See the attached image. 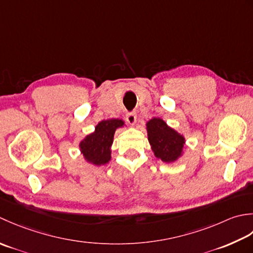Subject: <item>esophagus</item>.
<instances>
[{"instance_id": "34e87169", "label": "esophagus", "mask_w": 253, "mask_h": 253, "mask_svg": "<svg viewBox=\"0 0 253 253\" xmlns=\"http://www.w3.org/2000/svg\"><path fill=\"white\" fill-rule=\"evenodd\" d=\"M126 118V121L130 123L131 126L135 125V122H136V113L135 112H127Z\"/></svg>"}]
</instances>
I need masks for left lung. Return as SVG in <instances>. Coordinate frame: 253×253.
I'll use <instances>...</instances> for the list:
<instances>
[{"instance_id":"8db88e82","label":"left lung","mask_w":253,"mask_h":253,"mask_svg":"<svg viewBox=\"0 0 253 253\" xmlns=\"http://www.w3.org/2000/svg\"><path fill=\"white\" fill-rule=\"evenodd\" d=\"M148 142L156 158L164 163H173L182 156L184 136L161 118H153L146 123Z\"/></svg>"}]
</instances>
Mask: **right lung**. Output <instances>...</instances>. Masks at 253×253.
Instances as JSON below:
<instances>
[{
    "label": "right lung",
    "instance_id": "obj_1",
    "mask_svg": "<svg viewBox=\"0 0 253 253\" xmlns=\"http://www.w3.org/2000/svg\"><path fill=\"white\" fill-rule=\"evenodd\" d=\"M125 126L121 119L102 120L98 123L95 131L86 135L80 143L81 153L83 154L85 161L95 166H101L109 163L111 159V145L113 135L117 128Z\"/></svg>",
    "mask_w": 253,
    "mask_h": 253
}]
</instances>
